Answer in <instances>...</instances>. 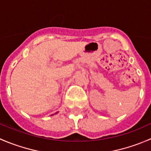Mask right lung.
<instances>
[{"mask_svg":"<svg viewBox=\"0 0 151 151\" xmlns=\"http://www.w3.org/2000/svg\"><path fill=\"white\" fill-rule=\"evenodd\" d=\"M57 113H58V112H56V113H55V114H57Z\"/></svg>","mask_w":151,"mask_h":151,"instance_id":"obj_1","label":"right lung"}]
</instances>
